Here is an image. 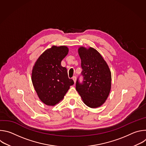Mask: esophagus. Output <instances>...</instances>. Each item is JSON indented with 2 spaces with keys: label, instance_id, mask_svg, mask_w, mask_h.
Masks as SVG:
<instances>
[{
  "label": "esophagus",
  "instance_id": "obj_1",
  "mask_svg": "<svg viewBox=\"0 0 146 146\" xmlns=\"http://www.w3.org/2000/svg\"><path fill=\"white\" fill-rule=\"evenodd\" d=\"M76 76H74L73 77V81H74V84L76 83Z\"/></svg>",
  "mask_w": 146,
  "mask_h": 146
}]
</instances>
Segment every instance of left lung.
Returning <instances> with one entry per match:
<instances>
[{"mask_svg":"<svg viewBox=\"0 0 146 146\" xmlns=\"http://www.w3.org/2000/svg\"><path fill=\"white\" fill-rule=\"evenodd\" d=\"M78 52L81 60L83 81L81 83L77 78L76 89L87 106L100 107L110 92L111 72L106 62L94 48L80 47Z\"/></svg>","mask_w":146,"mask_h":146,"instance_id":"obj_1","label":"left lung"}]
</instances>
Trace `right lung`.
<instances>
[{
	"label": "right lung",
	"instance_id": "1",
	"mask_svg": "<svg viewBox=\"0 0 146 146\" xmlns=\"http://www.w3.org/2000/svg\"><path fill=\"white\" fill-rule=\"evenodd\" d=\"M66 46H53L41 54L32 69V81L41 101L54 106L64 99L70 86L74 84L61 61L68 54Z\"/></svg>",
	"mask_w": 146,
	"mask_h": 146
}]
</instances>
